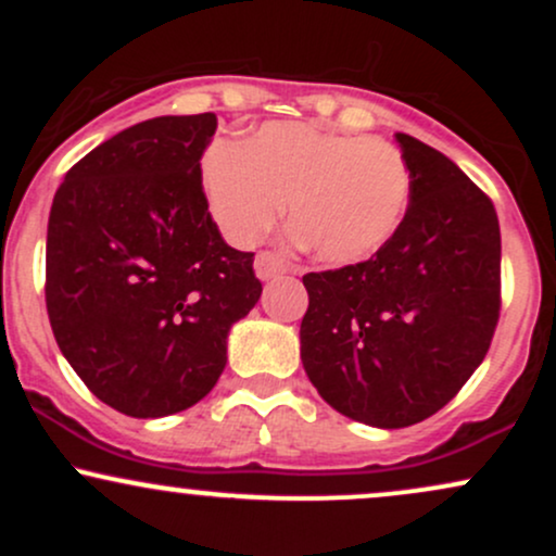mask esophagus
<instances>
[{
    "label": "esophagus",
    "mask_w": 556,
    "mask_h": 556,
    "mask_svg": "<svg viewBox=\"0 0 556 556\" xmlns=\"http://www.w3.org/2000/svg\"><path fill=\"white\" fill-rule=\"evenodd\" d=\"M285 271H290V264H287V261L279 256V253H274V251H261L258 256H256V274L261 279H274V277H279V274H285Z\"/></svg>",
    "instance_id": "1"
}]
</instances>
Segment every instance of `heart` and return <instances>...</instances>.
I'll return each mask as SVG.
<instances>
[{"label": "heart", "mask_w": 556, "mask_h": 556, "mask_svg": "<svg viewBox=\"0 0 556 556\" xmlns=\"http://www.w3.org/2000/svg\"><path fill=\"white\" fill-rule=\"evenodd\" d=\"M208 208L227 240L251 245L290 208V227L329 266L374 258L410 206V164L397 146L314 123L264 125L203 159Z\"/></svg>", "instance_id": "1"}]
</instances>
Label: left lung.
Masks as SVG:
<instances>
[{
  "instance_id": "obj_1",
  "label": "left lung",
  "mask_w": 556,
  "mask_h": 556,
  "mask_svg": "<svg viewBox=\"0 0 556 556\" xmlns=\"http://www.w3.org/2000/svg\"><path fill=\"white\" fill-rule=\"evenodd\" d=\"M410 164L405 222L374 258L303 277L300 358L342 416L402 429L433 416L486 358L502 308L494 203L465 172L397 132Z\"/></svg>"
}]
</instances>
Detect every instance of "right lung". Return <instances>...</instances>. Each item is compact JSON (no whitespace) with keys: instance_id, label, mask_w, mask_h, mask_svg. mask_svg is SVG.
<instances>
[{"instance_id":"right-lung-1","label":"right lung","mask_w":556,"mask_h":556,"mask_svg":"<svg viewBox=\"0 0 556 556\" xmlns=\"http://www.w3.org/2000/svg\"><path fill=\"white\" fill-rule=\"evenodd\" d=\"M216 114L154 117L65 175L47 229V314L75 374L132 418L188 410L258 303L253 253L222 240L201 185Z\"/></svg>"}]
</instances>
